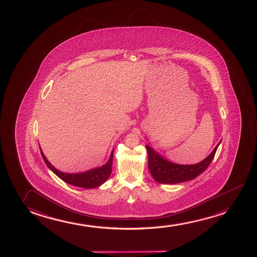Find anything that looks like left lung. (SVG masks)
I'll list each match as a JSON object with an SVG mask.
<instances>
[{
	"mask_svg": "<svg viewBox=\"0 0 257 257\" xmlns=\"http://www.w3.org/2000/svg\"><path fill=\"white\" fill-rule=\"evenodd\" d=\"M220 142L212 152L203 161L194 165H178L169 162L159 155L152 147L146 145L148 152V167L152 177L159 183L176 184L191 181L206 170L213 159Z\"/></svg>",
	"mask_w": 257,
	"mask_h": 257,
	"instance_id": "left-lung-1",
	"label": "left lung"
}]
</instances>
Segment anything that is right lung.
I'll return each mask as SVG.
<instances>
[{
    "instance_id": "1",
    "label": "right lung",
    "mask_w": 257,
    "mask_h": 257,
    "mask_svg": "<svg viewBox=\"0 0 257 257\" xmlns=\"http://www.w3.org/2000/svg\"><path fill=\"white\" fill-rule=\"evenodd\" d=\"M41 156L43 158L44 161L47 164L53 173L56 174L59 178H61L62 181H65L69 184L80 187L83 188H94L103 184L112 173V156L113 152L111 153L109 158L108 162L105 164L102 167L94 168L91 170L87 171L84 173H77V174H67L62 173L61 171L57 170L54 166L51 165V163L47 160L46 156L44 155L42 150L40 148Z\"/></svg>"
}]
</instances>
